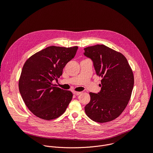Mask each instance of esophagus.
<instances>
[{
	"label": "esophagus",
	"mask_w": 153,
	"mask_h": 153,
	"mask_svg": "<svg viewBox=\"0 0 153 153\" xmlns=\"http://www.w3.org/2000/svg\"><path fill=\"white\" fill-rule=\"evenodd\" d=\"M73 94H75L76 96H78V95H79V94H81V92H77V91H74V92H73Z\"/></svg>",
	"instance_id": "obj_1"
}]
</instances>
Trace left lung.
Listing matches in <instances>:
<instances>
[{"label":"left lung","mask_w":153,"mask_h":153,"mask_svg":"<svg viewBox=\"0 0 153 153\" xmlns=\"http://www.w3.org/2000/svg\"><path fill=\"white\" fill-rule=\"evenodd\" d=\"M97 76L102 77L101 90L90 93L86 114L93 121L105 123L118 117L127 106L134 86V76L125 57L103 45L84 48Z\"/></svg>","instance_id":"8db88e82"}]
</instances>
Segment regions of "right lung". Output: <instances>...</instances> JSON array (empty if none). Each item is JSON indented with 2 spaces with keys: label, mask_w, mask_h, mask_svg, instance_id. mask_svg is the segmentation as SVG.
Masks as SVG:
<instances>
[{
  "label": "right lung",
  "mask_w": 153,
  "mask_h": 153,
  "mask_svg": "<svg viewBox=\"0 0 153 153\" xmlns=\"http://www.w3.org/2000/svg\"><path fill=\"white\" fill-rule=\"evenodd\" d=\"M77 49V47L51 46L25 62L19 81V91L28 108L37 117L50 120L66 110L73 94L52 82L62 74L63 68L74 58Z\"/></svg>",
  "instance_id": "1"
}]
</instances>
